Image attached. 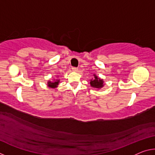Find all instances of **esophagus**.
<instances>
[{"mask_svg": "<svg viewBox=\"0 0 155 155\" xmlns=\"http://www.w3.org/2000/svg\"><path fill=\"white\" fill-rule=\"evenodd\" d=\"M72 71H74V72H77L78 71V68H75V67H72Z\"/></svg>", "mask_w": 155, "mask_h": 155, "instance_id": "esophagus-1", "label": "esophagus"}]
</instances>
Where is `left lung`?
Returning <instances> with one entry per match:
<instances>
[{"mask_svg": "<svg viewBox=\"0 0 155 155\" xmlns=\"http://www.w3.org/2000/svg\"><path fill=\"white\" fill-rule=\"evenodd\" d=\"M94 78L90 81V85L92 87L96 89H101L104 86V82L103 79L98 78L96 74H94Z\"/></svg>", "mask_w": 155, "mask_h": 155, "instance_id": "1", "label": "left lung"}]
</instances>
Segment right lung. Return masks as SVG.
I'll return each mask as SVG.
<instances>
[{"label": "right lung", "instance_id": "1", "mask_svg": "<svg viewBox=\"0 0 155 155\" xmlns=\"http://www.w3.org/2000/svg\"><path fill=\"white\" fill-rule=\"evenodd\" d=\"M59 79L58 80H55L53 82H51V81H49L48 82V86L49 87H51V88H55L57 87V85H59Z\"/></svg>", "mask_w": 155, "mask_h": 155}]
</instances>
